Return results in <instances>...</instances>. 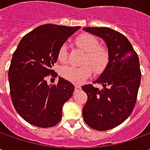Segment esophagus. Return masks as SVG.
<instances>
[{"mask_svg":"<svg viewBox=\"0 0 150 150\" xmlns=\"http://www.w3.org/2000/svg\"><path fill=\"white\" fill-rule=\"evenodd\" d=\"M81 89H82L81 86H79V85H76L75 86V92H78V91H80Z\"/></svg>","mask_w":150,"mask_h":150,"instance_id":"esophagus-1","label":"esophagus"}]
</instances>
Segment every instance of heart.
I'll return each mask as SVG.
<instances>
[{
    "label": "heart",
    "mask_w": 150,
    "mask_h": 150,
    "mask_svg": "<svg viewBox=\"0 0 150 150\" xmlns=\"http://www.w3.org/2000/svg\"><path fill=\"white\" fill-rule=\"evenodd\" d=\"M75 42L78 47L85 52L83 59L84 65L81 67H62L60 74L67 80L78 84L89 78L92 74V69L96 74L103 72L109 62V54L105 48L99 47L98 40L88 33L79 35ZM67 57V45L63 44L58 50L57 58L60 62H66Z\"/></svg>",
    "instance_id": "1"
}]
</instances>
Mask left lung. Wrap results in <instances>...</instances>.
<instances>
[{
	"label": "left lung",
	"mask_w": 150,
	"mask_h": 150,
	"mask_svg": "<svg viewBox=\"0 0 150 150\" xmlns=\"http://www.w3.org/2000/svg\"><path fill=\"white\" fill-rule=\"evenodd\" d=\"M85 32L102 38L107 45L109 62L94 83L82 89L88 100L83 108L84 122L98 131L113 129L129 117L136 103L141 81L138 54L128 38L108 27H84Z\"/></svg>",
	"instance_id": "8db88e82"
}]
</instances>
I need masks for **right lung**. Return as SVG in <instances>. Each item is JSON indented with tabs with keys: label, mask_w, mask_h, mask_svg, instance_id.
<instances>
[{
	"label": "right lung",
	"mask_w": 150,
	"mask_h": 150,
	"mask_svg": "<svg viewBox=\"0 0 150 150\" xmlns=\"http://www.w3.org/2000/svg\"><path fill=\"white\" fill-rule=\"evenodd\" d=\"M80 26L45 24L25 35L13 53L8 81L15 109L27 123L40 128L60 122L63 104L72 97L74 85L58 78L48 85L46 77L57 74L52 67L58 50Z\"/></svg>",
	"instance_id": "right-lung-1"
}]
</instances>
